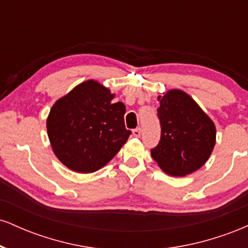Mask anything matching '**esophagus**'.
<instances>
[{
  "mask_svg": "<svg viewBox=\"0 0 248 248\" xmlns=\"http://www.w3.org/2000/svg\"><path fill=\"white\" fill-rule=\"evenodd\" d=\"M133 135L135 136V138H140L141 136V129L140 128H136V129L133 130Z\"/></svg>",
  "mask_w": 248,
  "mask_h": 248,
  "instance_id": "obj_1",
  "label": "esophagus"
}]
</instances>
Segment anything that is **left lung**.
I'll use <instances>...</instances> for the list:
<instances>
[{
    "label": "left lung",
    "instance_id": "1",
    "mask_svg": "<svg viewBox=\"0 0 248 248\" xmlns=\"http://www.w3.org/2000/svg\"><path fill=\"white\" fill-rule=\"evenodd\" d=\"M161 140L152 156L164 172L183 177L209 160L216 144V126L184 91L173 88L158 95Z\"/></svg>",
    "mask_w": 248,
    "mask_h": 248
}]
</instances>
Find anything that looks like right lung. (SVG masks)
I'll return each mask as SVG.
<instances>
[{
	"label": "right lung",
	"mask_w": 248,
	"mask_h": 248,
	"mask_svg": "<svg viewBox=\"0 0 248 248\" xmlns=\"http://www.w3.org/2000/svg\"><path fill=\"white\" fill-rule=\"evenodd\" d=\"M115 94L88 79L73 87L51 107L46 119L53 153L65 167L79 173L101 169L126 143V107Z\"/></svg>",
	"instance_id": "add662e5"
}]
</instances>
